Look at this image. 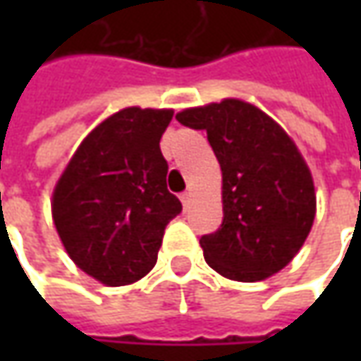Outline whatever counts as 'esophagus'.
<instances>
[{"label": "esophagus", "instance_id": "obj_1", "mask_svg": "<svg viewBox=\"0 0 361 361\" xmlns=\"http://www.w3.org/2000/svg\"><path fill=\"white\" fill-rule=\"evenodd\" d=\"M180 202H183V207H185V209H188V202H190V192H188V190L180 192Z\"/></svg>", "mask_w": 361, "mask_h": 361}]
</instances>
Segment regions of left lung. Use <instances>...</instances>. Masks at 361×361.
Wrapping results in <instances>:
<instances>
[{
    "mask_svg": "<svg viewBox=\"0 0 361 361\" xmlns=\"http://www.w3.org/2000/svg\"><path fill=\"white\" fill-rule=\"evenodd\" d=\"M176 120L207 132L223 173V223L201 237L204 261L235 281L283 269L315 216L312 173L293 140L265 112L233 98L183 110Z\"/></svg>",
    "mask_w": 361,
    "mask_h": 361,
    "instance_id": "left-lung-1",
    "label": "left lung"
}]
</instances>
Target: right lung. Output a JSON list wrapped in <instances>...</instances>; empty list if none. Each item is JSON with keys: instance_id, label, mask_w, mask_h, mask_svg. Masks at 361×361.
Segmentation results:
<instances>
[{"instance_id": "1", "label": "right lung", "mask_w": 361, "mask_h": 361, "mask_svg": "<svg viewBox=\"0 0 361 361\" xmlns=\"http://www.w3.org/2000/svg\"><path fill=\"white\" fill-rule=\"evenodd\" d=\"M173 110L124 108L84 138L54 190L51 215L72 261L120 287L154 267L166 225L183 211L166 188L160 136Z\"/></svg>"}]
</instances>
